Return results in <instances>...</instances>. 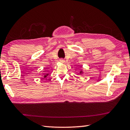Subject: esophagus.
<instances>
[{
	"mask_svg": "<svg viewBox=\"0 0 130 130\" xmlns=\"http://www.w3.org/2000/svg\"><path fill=\"white\" fill-rule=\"evenodd\" d=\"M60 61L61 63H64L65 62V60H63V59H61L60 60Z\"/></svg>",
	"mask_w": 130,
	"mask_h": 130,
	"instance_id": "34e87169",
	"label": "esophagus"
}]
</instances>
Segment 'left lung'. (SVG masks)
Listing matches in <instances>:
<instances>
[{
  "label": "left lung",
  "instance_id": "1",
  "mask_svg": "<svg viewBox=\"0 0 130 130\" xmlns=\"http://www.w3.org/2000/svg\"><path fill=\"white\" fill-rule=\"evenodd\" d=\"M83 73V71L82 70L80 71V75H81V74H82Z\"/></svg>",
  "mask_w": 130,
  "mask_h": 130
}]
</instances>
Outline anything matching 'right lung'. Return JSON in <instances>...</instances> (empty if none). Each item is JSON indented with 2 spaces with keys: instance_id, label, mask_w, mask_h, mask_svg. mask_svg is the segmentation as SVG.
<instances>
[{
  "instance_id": "right-lung-1",
  "label": "right lung",
  "mask_w": 130,
  "mask_h": 130,
  "mask_svg": "<svg viewBox=\"0 0 130 130\" xmlns=\"http://www.w3.org/2000/svg\"><path fill=\"white\" fill-rule=\"evenodd\" d=\"M48 74H49L48 73L45 74V75H44V76H43V77H44V78H46V77L47 76H48Z\"/></svg>"
}]
</instances>
